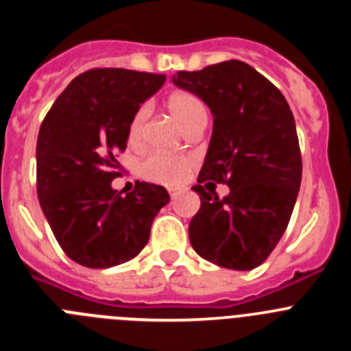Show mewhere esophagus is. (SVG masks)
I'll return each instance as SVG.
<instances>
[{
	"mask_svg": "<svg viewBox=\"0 0 351 351\" xmlns=\"http://www.w3.org/2000/svg\"><path fill=\"white\" fill-rule=\"evenodd\" d=\"M178 197H179V191L170 190V198H178Z\"/></svg>",
	"mask_w": 351,
	"mask_h": 351,
	"instance_id": "1",
	"label": "esophagus"
}]
</instances>
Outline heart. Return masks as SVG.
<instances>
[{
    "mask_svg": "<svg viewBox=\"0 0 351 351\" xmlns=\"http://www.w3.org/2000/svg\"><path fill=\"white\" fill-rule=\"evenodd\" d=\"M167 107L170 114L184 126L190 130L197 123H207V110L204 107L202 100L197 95L190 91H176L167 98ZM149 108L141 107L133 114L128 126V142L132 145H137L144 135V125L147 119ZM193 167V160L186 156H173L165 153L149 154L141 165V173L145 179L154 182H161L167 186H178L186 179L188 172Z\"/></svg>",
    "mask_w": 351,
    "mask_h": 351,
    "instance_id": "obj_1",
    "label": "heart"
}]
</instances>
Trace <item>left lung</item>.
I'll return each mask as SVG.
<instances>
[{
  "label": "left lung",
  "instance_id": "1",
  "mask_svg": "<svg viewBox=\"0 0 351 351\" xmlns=\"http://www.w3.org/2000/svg\"><path fill=\"white\" fill-rule=\"evenodd\" d=\"M173 84L213 112V137L191 190L200 209L190 243L219 267L251 271L267 260L287 230L302 179L295 119L271 80L243 61L178 71ZM214 182L231 193L219 199Z\"/></svg>",
  "mask_w": 351,
  "mask_h": 351
}]
</instances>
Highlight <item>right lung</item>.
Segmentation results:
<instances>
[{"label": "right lung", "instance_id": "1", "mask_svg": "<svg viewBox=\"0 0 351 351\" xmlns=\"http://www.w3.org/2000/svg\"><path fill=\"white\" fill-rule=\"evenodd\" d=\"M165 79L93 68L68 84L40 126V207L64 253L84 267L107 269L135 258L147 244L153 219L169 204L163 186L137 182L126 197L112 188L130 121Z\"/></svg>", "mask_w": 351, "mask_h": 351}]
</instances>
